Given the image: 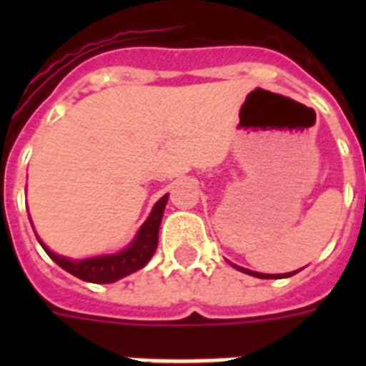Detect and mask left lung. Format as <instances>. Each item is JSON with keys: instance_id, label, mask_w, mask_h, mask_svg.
<instances>
[{"instance_id": "8db88e82", "label": "left lung", "mask_w": 366, "mask_h": 366, "mask_svg": "<svg viewBox=\"0 0 366 366\" xmlns=\"http://www.w3.org/2000/svg\"><path fill=\"white\" fill-rule=\"evenodd\" d=\"M232 266L235 267V269H239V272H243V273H249V275H254V277H260V279H283V277H290V275H295L296 272H298V269H296V272H290V273H258V272H250V269H244V267H241V266H235V264H232Z\"/></svg>"}]
</instances>
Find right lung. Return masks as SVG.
<instances>
[{"label":"right lung","mask_w":366,"mask_h":366,"mask_svg":"<svg viewBox=\"0 0 366 366\" xmlns=\"http://www.w3.org/2000/svg\"><path fill=\"white\" fill-rule=\"evenodd\" d=\"M167 199L169 194H165L157 203L154 205L149 217L146 218V222L138 228L137 235L131 243L127 244L125 249L114 254H99L91 256V258H68V256H60L56 252L49 249L47 244L39 239V235L36 234L37 241L41 244L45 252L59 264L62 269H66L71 275L87 281V283H116L119 279L131 275V273L142 269L154 256L155 249H157V237H159V226L161 218H163V211H165ZM31 224V218H30ZM36 232V229H34Z\"/></svg>","instance_id":"obj_1"}]
</instances>
